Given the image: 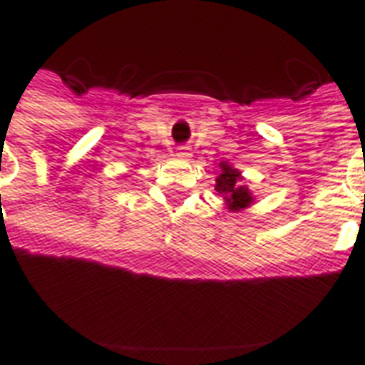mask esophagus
<instances>
[{"label":"esophagus","mask_w":365,"mask_h":365,"mask_svg":"<svg viewBox=\"0 0 365 365\" xmlns=\"http://www.w3.org/2000/svg\"><path fill=\"white\" fill-rule=\"evenodd\" d=\"M176 155H178V157H180V159H187V157L191 153H189L187 145H180V148H178V153Z\"/></svg>","instance_id":"obj_1"}]
</instances>
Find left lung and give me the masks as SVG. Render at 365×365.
I'll use <instances>...</instances> for the list:
<instances>
[{"label":"left lung","instance_id":"8db88e82","mask_svg":"<svg viewBox=\"0 0 365 365\" xmlns=\"http://www.w3.org/2000/svg\"><path fill=\"white\" fill-rule=\"evenodd\" d=\"M220 166H222V174L216 180V191L225 199L231 210L246 208L252 202V195H250L248 187L240 183L242 180L240 172H237L225 163H222Z\"/></svg>","mask_w":365,"mask_h":365}]
</instances>
